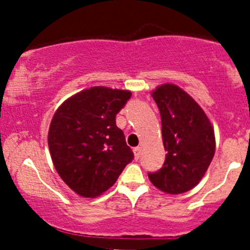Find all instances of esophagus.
Returning <instances> with one entry per match:
<instances>
[{"label":"esophagus","mask_w":250,"mask_h":250,"mask_svg":"<svg viewBox=\"0 0 250 250\" xmlns=\"http://www.w3.org/2000/svg\"><path fill=\"white\" fill-rule=\"evenodd\" d=\"M134 156H135V160H139L140 156H141V147H135L134 150Z\"/></svg>","instance_id":"34e87169"}]
</instances>
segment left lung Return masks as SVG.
<instances>
[{
    "instance_id": "left-lung-1",
    "label": "left lung",
    "mask_w": 250,
    "mask_h": 250,
    "mask_svg": "<svg viewBox=\"0 0 250 250\" xmlns=\"http://www.w3.org/2000/svg\"><path fill=\"white\" fill-rule=\"evenodd\" d=\"M162 121V139L167 151L151 183L172 195L195 188L208 169L215 152V137L200 105L175 84L160 85L152 92Z\"/></svg>"
}]
</instances>
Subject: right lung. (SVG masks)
<instances>
[{
	"label": "right lung",
	"instance_id": "add662e5",
	"mask_svg": "<svg viewBox=\"0 0 250 250\" xmlns=\"http://www.w3.org/2000/svg\"><path fill=\"white\" fill-rule=\"evenodd\" d=\"M129 90L92 87L62 103L48 133L53 165L64 183L82 197H97L116 183L134 153L116 125Z\"/></svg>",
	"mask_w": 250,
	"mask_h": 250
}]
</instances>
